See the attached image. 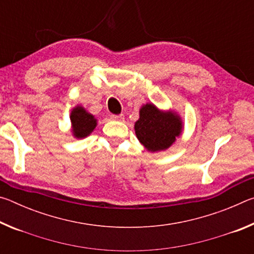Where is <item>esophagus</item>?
<instances>
[{
  "instance_id": "1",
  "label": "esophagus",
  "mask_w": 254,
  "mask_h": 254,
  "mask_svg": "<svg viewBox=\"0 0 254 254\" xmlns=\"http://www.w3.org/2000/svg\"><path fill=\"white\" fill-rule=\"evenodd\" d=\"M111 120H114V121H123L124 120V115L120 114V115H111Z\"/></svg>"
}]
</instances>
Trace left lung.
I'll return each mask as SVG.
<instances>
[{
    "label": "left lung",
    "mask_w": 254,
    "mask_h": 254,
    "mask_svg": "<svg viewBox=\"0 0 254 254\" xmlns=\"http://www.w3.org/2000/svg\"><path fill=\"white\" fill-rule=\"evenodd\" d=\"M134 123L137 140L149 152L168 149L183 132V120L175 111H162L147 103L141 106Z\"/></svg>",
    "instance_id": "left-lung-1"
}]
</instances>
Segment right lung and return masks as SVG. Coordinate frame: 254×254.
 <instances>
[{
  "mask_svg": "<svg viewBox=\"0 0 254 254\" xmlns=\"http://www.w3.org/2000/svg\"><path fill=\"white\" fill-rule=\"evenodd\" d=\"M71 132L76 139H83L88 136L97 126V120L93 114L88 113L83 106L77 105L70 113Z\"/></svg>",
  "mask_w": 254,
  "mask_h": 254,
  "instance_id": "add662e5",
  "label": "right lung"
}]
</instances>
